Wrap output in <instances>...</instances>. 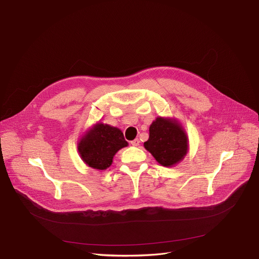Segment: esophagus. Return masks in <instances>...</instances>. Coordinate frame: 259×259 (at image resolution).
Instances as JSON below:
<instances>
[{"instance_id":"34e87169","label":"esophagus","mask_w":259,"mask_h":259,"mask_svg":"<svg viewBox=\"0 0 259 259\" xmlns=\"http://www.w3.org/2000/svg\"><path fill=\"white\" fill-rule=\"evenodd\" d=\"M140 140L139 139H135L134 141H132L130 144L132 145V146H134V147H137V146H140Z\"/></svg>"}]
</instances>
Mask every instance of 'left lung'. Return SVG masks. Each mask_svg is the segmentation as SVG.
Wrapping results in <instances>:
<instances>
[{"label": "left lung", "instance_id": "8db88e82", "mask_svg": "<svg viewBox=\"0 0 259 259\" xmlns=\"http://www.w3.org/2000/svg\"><path fill=\"white\" fill-rule=\"evenodd\" d=\"M149 133L144 146L161 165L173 166L187 154V135L176 119L158 116L151 124Z\"/></svg>", "mask_w": 259, "mask_h": 259}]
</instances>
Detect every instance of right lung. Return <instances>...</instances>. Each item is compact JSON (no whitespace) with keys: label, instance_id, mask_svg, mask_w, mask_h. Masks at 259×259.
Returning <instances> with one entry per match:
<instances>
[{"label":"right lung","instance_id":"1","mask_svg":"<svg viewBox=\"0 0 259 259\" xmlns=\"http://www.w3.org/2000/svg\"><path fill=\"white\" fill-rule=\"evenodd\" d=\"M127 146L124 134L118 128L98 123L82 136L78 151L89 166L104 170L111 165L115 153Z\"/></svg>","mask_w":259,"mask_h":259}]
</instances>
